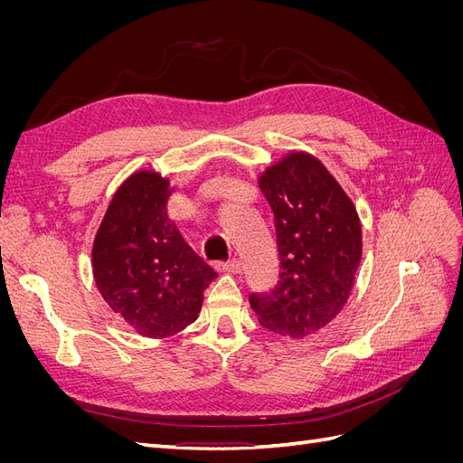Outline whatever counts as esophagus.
Instances as JSON below:
<instances>
[{
  "instance_id": "1",
  "label": "esophagus",
  "mask_w": 463,
  "mask_h": 463,
  "mask_svg": "<svg viewBox=\"0 0 463 463\" xmlns=\"http://www.w3.org/2000/svg\"><path fill=\"white\" fill-rule=\"evenodd\" d=\"M216 269L223 274H240L241 272V262L240 260H228V262H218Z\"/></svg>"
}]
</instances>
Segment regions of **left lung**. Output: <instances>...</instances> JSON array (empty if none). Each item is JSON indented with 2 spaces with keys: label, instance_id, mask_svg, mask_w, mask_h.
<instances>
[{
  "label": "left lung",
  "instance_id": "1",
  "mask_svg": "<svg viewBox=\"0 0 463 463\" xmlns=\"http://www.w3.org/2000/svg\"><path fill=\"white\" fill-rule=\"evenodd\" d=\"M276 222L279 279L253 293L250 309L279 335L303 340L325 328L347 303L361 262V220L328 167L289 150L257 179Z\"/></svg>",
  "mask_w": 463,
  "mask_h": 463
}]
</instances>
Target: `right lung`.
<instances>
[{
  "mask_svg": "<svg viewBox=\"0 0 463 463\" xmlns=\"http://www.w3.org/2000/svg\"><path fill=\"white\" fill-rule=\"evenodd\" d=\"M174 191L158 172L131 174L111 197L92 243L98 291L145 338H167L193 325L218 276L167 214Z\"/></svg>",
  "mask_w": 463,
  "mask_h": 463,
  "instance_id": "right-lung-1",
  "label": "right lung"
}]
</instances>
